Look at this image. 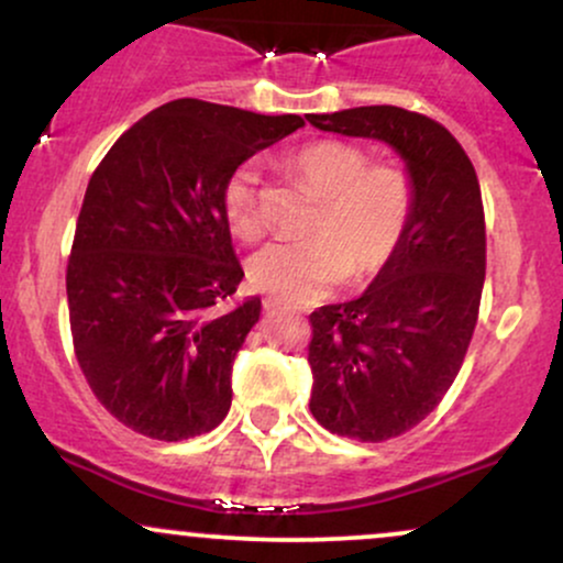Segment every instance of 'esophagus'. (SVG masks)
<instances>
[{
  "label": "esophagus",
  "instance_id": "obj_1",
  "mask_svg": "<svg viewBox=\"0 0 563 563\" xmlns=\"http://www.w3.org/2000/svg\"><path fill=\"white\" fill-rule=\"evenodd\" d=\"M280 306H283V301H277V298H273V296L262 298V309L265 311H275V309H280Z\"/></svg>",
  "mask_w": 563,
  "mask_h": 563
}]
</instances>
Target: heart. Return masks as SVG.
I'll list each match as a JSON object with an SVG mask.
<instances>
[{"mask_svg":"<svg viewBox=\"0 0 563 563\" xmlns=\"http://www.w3.org/2000/svg\"><path fill=\"white\" fill-rule=\"evenodd\" d=\"M319 199L303 241H273L249 262V277L277 301L303 303L347 283L364 286L393 265L416 218L418 189L410 170L372 161L368 151L343 140H319L280 161ZM225 220L239 239L262 233L257 176L233 170L223 189Z\"/></svg>","mask_w":563,"mask_h":563,"instance_id":"heart-1","label":"heart"}]
</instances>
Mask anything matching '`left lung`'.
<instances>
[{"label":"left lung","instance_id":"obj_1","mask_svg":"<svg viewBox=\"0 0 563 563\" xmlns=\"http://www.w3.org/2000/svg\"><path fill=\"white\" fill-rule=\"evenodd\" d=\"M317 130L393 145L416 179L410 233L353 301L309 317L311 416L355 441H387L437 410L465 361L486 280L481 184L462 145L397 106L309 113Z\"/></svg>","mask_w":563,"mask_h":563}]
</instances>
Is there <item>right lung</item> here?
Wrapping results in <instances>:
<instances>
[{
	"mask_svg": "<svg viewBox=\"0 0 563 563\" xmlns=\"http://www.w3.org/2000/svg\"><path fill=\"white\" fill-rule=\"evenodd\" d=\"M298 126L296 113L179 98L92 170L67 262L69 327L92 395L126 429L181 441L229 416L233 358L262 303L220 309L244 277L223 189Z\"/></svg>",
	"mask_w": 563,
	"mask_h": 563,
	"instance_id": "1",
	"label": "right lung"
}]
</instances>
